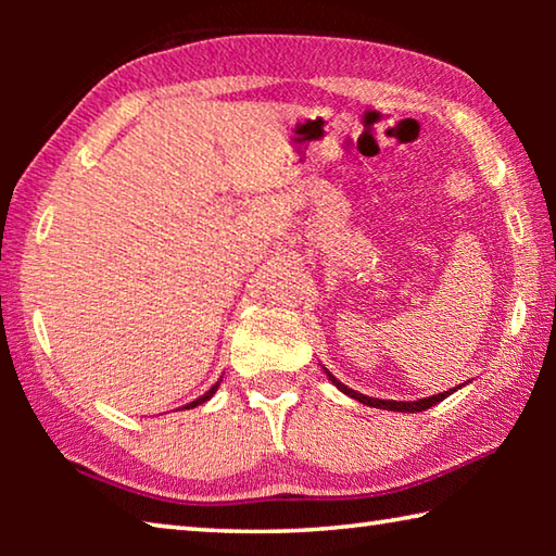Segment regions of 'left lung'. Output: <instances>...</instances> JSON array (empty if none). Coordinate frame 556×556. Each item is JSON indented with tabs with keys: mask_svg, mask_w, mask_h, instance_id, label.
<instances>
[{
	"mask_svg": "<svg viewBox=\"0 0 556 556\" xmlns=\"http://www.w3.org/2000/svg\"><path fill=\"white\" fill-rule=\"evenodd\" d=\"M328 380H331L338 390L341 392H345L348 397H353V400H357V402H363V404H368V407H378V409H392V412H425V409H429V407H434L437 402H441L444 397H448L451 392L454 390H448V392H441V394H434V397H427V400H417V402H394V400H375V397H365V394H361V392H355V390H351V388H345L343 382H338L331 372H328Z\"/></svg>",
	"mask_w": 556,
	"mask_h": 556,
	"instance_id": "obj_1",
	"label": "left lung"
}]
</instances>
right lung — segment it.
I'll return each mask as SVG.
<instances>
[{"label": "right lung", "instance_id": "1", "mask_svg": "<svg viewBox=\"0 0 556 556\" xmlns=\"http://www.w3.org/2000/svg\"><path fill=\"white\" fill-rule=\"evenodd\" d=\"M220 384V382H218ZM218 384H213V388L208 390V392H205L203 394V397H199V400H195V402H191V404H186V407H199V404H203V402H208L211 397H213V394H215V390H218Z\"/></svg>", "mask_w": 556, "mask_h": 556}]
</instances>
